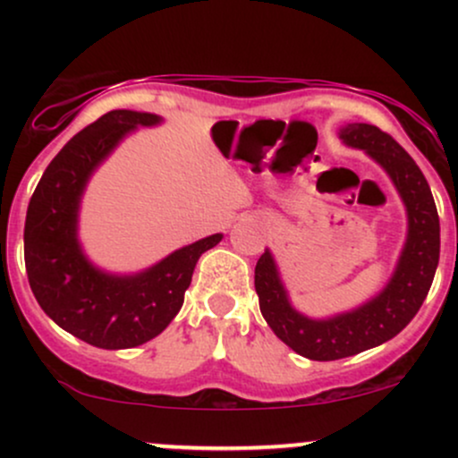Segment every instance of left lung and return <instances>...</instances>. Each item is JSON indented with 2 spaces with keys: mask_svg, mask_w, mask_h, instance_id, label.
<instances>
[{
  "mask_svg": "<svg viewBox=\"0 0 458 458\" xmlns=\"http://www.w3.org/2000/svg\"><path fill=\"white\" fill-rule=\"evenodd\" d=\"M338 138L344 146L364 150L390 176L407 213V236L383 291L329 318H310L293 306L277 262L271 250H265L254 271L262 317L284 344L314 361L357 355L401 334L427 299L439 262L437 207L411 157L396 140L366 123L343 124Z\"/></svg>",
  "mask_w": 458,
  "mask_h": 458,
  "instance_id": "obj_1",
  "label": "left lung"
}]
</instances>
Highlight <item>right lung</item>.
Returning a JSON list of instances; mask_svg holds the SVG:
<instances>
[{
    "label": "right lung",
    "instance_id": "right-lung-1",
    "mask_svg": "<svg viewBox=\"0 0 458 458\" xmlns=\"http://www.w3.org/2000/svg\"><path fill=\"white\" fill-rule=\"evenodd\" d=\"M161 123L131 109L101 115L57 152L30 199L23 241L31 293L54 323L98 349H131L159 335L182 308L198 259L224 239L204 236L138 273L105 271L79 243V208L94 172L129 133Z\"/></svg>",
    "mask_w": 458,
    "mask_h": 458
}]
</instances>
